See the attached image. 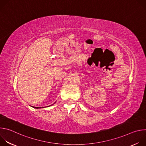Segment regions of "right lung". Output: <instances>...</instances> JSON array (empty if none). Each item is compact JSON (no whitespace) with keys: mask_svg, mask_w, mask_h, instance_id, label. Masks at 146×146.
Segmentation results:
<instances>
[{"mask_svg":"<svg viewBox=\"0 0 146 146\" xmlns=\"http://www.w3.org/2000/svg\"><path fill=\"white\" fill-rule=\"evenodd\" d=\"M33 108H36V109H40V108H43L44 107H42V108H41V107H33Z\"/></svg>","mask_w":146,"mask_h":146,"instance_id":"obj_1","label":"right lung"}]
</instances>
